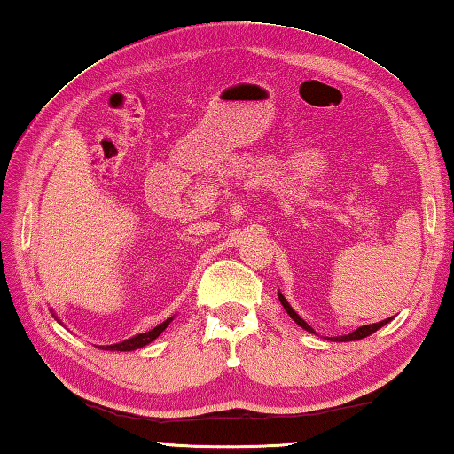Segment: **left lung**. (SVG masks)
Wrapping results in <instances>:
<instances>
[{"label":"left lung","mask_w":454,"mask_h":454,"mask_svg":"<svg viewBox=\"0 0 454 454\" xmlns=\"http://www.w3.org/2000/svg\"><path fill=\"white\" fill-rule=\"evenodd\" d=\"M278 301H281V304H283V308L286 310V314L293 317V320L302 327V330H306V332H310V333H316L310 325H308L301 316H298L294 310H293V306L288 304V301L286 298L281 294V291H278ZM388 322H392V317H388V320H382V322H379V324H369V325H361V327H356L355 332H351V333H347V335H340V337H327V340L330 341H356V340H363V337H369L371 333H374L376 330H380L382 325H387Z\"/></svg>","instance_id":"obj_1"}]
</instances>
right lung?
<instances>
[{
	"label": "right lung",
	"mask_w": 454,
	"mask_h": 454,
	"mask_svg": "<svg viewBox=\"0 0 454 454\" xmlns=\"http://www.w3.org/2000/svg\"><path fill=\"white\" fill-rule=\"evenodd\" d=\"M52 312V310H51ZM54 317H56V314H52ZM173 317L176 316H171V317H168L166 322H161L160 325H156L153 327V330H150V332H144V333H138V335H134V337H130V340H124V341H121V343H113V345H99V349H103V351H137V349H140V347H144V345H148V343H152L153 340H156V337H160L161 335V332L166 330V327L169 325V322L173 320ZM58 320V317H56ZM60 322V320H58ZM62 324V322H60Z\"/></svg>",
	"instance_id": "obj_1"
}]
</instances>
